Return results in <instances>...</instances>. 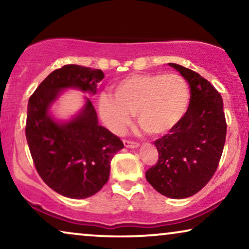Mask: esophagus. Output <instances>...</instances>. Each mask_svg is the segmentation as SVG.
Here are the masks:
<instances>
[{
    "label": "esophagus",
    "mask_w": 249,
    "mask_h": 249,
    "mask_svg": "<svg viewBox=\"0 0 249 249\" xmlns=\"http://www.w3.org/2000/svg\"><path fill=\"white\" fill-rule=\"evenodd\" d=\"M124 144L125 147H128V148H136V147H138V146H139L138 142L128 141V139H124Z\"/></svg>",
    "instance_id": "esophagus-1"
}]
</instances>
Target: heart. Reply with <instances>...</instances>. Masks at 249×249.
<instances>
[{
  "label": "heart",
  "mask_w": 249,
  "mask_h": 249,
  "mask_svg": "<svg viewBox=\"0 0 249 249\" xmlns=\"http://www.w3.org/2000/svg\"><path fill=\"white\" fill-rule=\"evenodd\" d=\"M100 113L114 134H122L135 112L138 124L153 136L168 134L180 124L189 105V88L176 73H137L114 87V96L100 97Z\"/></svg>",
  "instance_id": "1"
}]
</instances>
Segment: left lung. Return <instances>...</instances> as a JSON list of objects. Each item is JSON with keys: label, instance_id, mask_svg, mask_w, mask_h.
<instances>
[{"label": "left lung", "instance_id": "left-lung-1", "mask_svg": "<svg viewBox=\"0 0 249 249\" xmlns=\"http://www.w3.org/2000/svg\"><path fill=\"white\" fill-rule=\"evenodd\" d=\"M190 87L185 117L175 129L156 139L158 163L146 171L147 181L170 198H186L207 185L215 173L227 135L223 101L212 84L199 73L169 63Z\"/></svg>", "mask_w": 249, "mask_h": 249}]
</instances>
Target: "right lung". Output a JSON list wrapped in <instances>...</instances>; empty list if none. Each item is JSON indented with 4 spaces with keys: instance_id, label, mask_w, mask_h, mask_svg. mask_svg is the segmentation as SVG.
<instances>
[{
    "instance_id": "1",
    "label": "right lung",
    "mask_w": 249,
    "mask_h": 249,
    "mask_svg": "<svg viewBox=\"0 0 249 249\" xmlns=\"http://www.w3.org/2000/svg\"><path fill=\"white\" fill-rule=\"evenodd\" d=\"M103 78L100 69L67 64L51 72L28 102L26 138L34 165L50 188L70 198H87L100 192L108 180L112 159L124 142L98 124L89 100L68 124L54 121L49 107L63 88L95 94Z\"/></svg>"
}]
</instances>
